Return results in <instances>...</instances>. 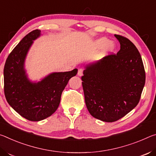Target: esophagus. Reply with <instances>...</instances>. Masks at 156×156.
I'll use <instances>...</instances> for the list:
<instances>
[{"mask_svg": "<svg viewBox=\"0 0 156 156\" xmlns=\"http://www.w3.org/2000/svg\"><path fill=\"white\" fill-rule=\"evenodd\" d=\"M83 69L82 68H80L78 70V73H77V75H78V76H82V75H83Z\"/></svg>", "mask_w": 156, "mask_h": 156, "instance_id": "esophagus-1", "label": "esophagus"}]
</instances>
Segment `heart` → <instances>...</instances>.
Here are the masks:
<instances>
[{
	"instance_id": "obj_1",
	"label": "heart",
	"mask_w": 156,
	"mask_h": 156,
	"mask_svg": "<svg viewBox=\"0 0 156 156\" xmlns=\"http://www.w3.org/2000/svg\"><path fill=\"white\" fill-rule=\"evenodd\" d=\"M95 46L98 49H104L105 53L113 52L115 49V44L113 42H110V41L106 37H101L97 39L95 42Z\"/></svg>"
}]
</instances>
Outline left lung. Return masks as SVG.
Listing matches in <instances>:
<instances>
[{
    "label": "left lung",
    "instance_id": "obj_1",
    "mask_svg": "<svg viewBox=\"0 0 156 156\" xmlns=\"http://www.w3.org/2000/svg\"><path fill=\"white\" fill-rule=\"evenodd\" d=\"M120 43L117 55L88 63L81 76L86 105L96 119L115 122L139 103L145 71L138 50L129 39L115 34Z\"/></svg>",
    "mask_w": 156,
    "mask_h": 156
}]
</instances>
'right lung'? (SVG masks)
I'll return each mask as SVG.
<instances>
[{
  "label": "right lung",
  "instance_id": "add662e5",
  "mask_svg": "<svg viewBox=\"0 0 156 156\" xmlns=\"http://www.w3.org/2000/svg\"><path fill=\"white\" fill-rule=\"evenodd\" d=\"M41 36V30H33L19 43L7 57L4 67V92L10 106L30 121L43 120L55 113L61 95L69 80L77 69L68 72L52 73L38 82L28 78L25 61L33 41Z\"/></svg>",
  "mask_w": 156,
  "mask_h": 156
}]
</instances>
